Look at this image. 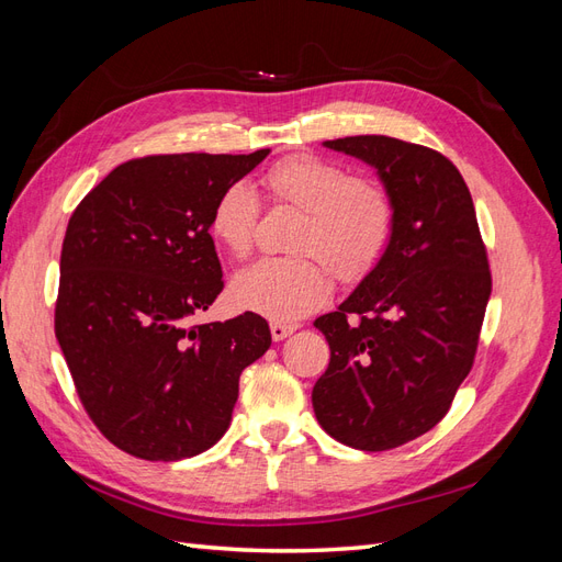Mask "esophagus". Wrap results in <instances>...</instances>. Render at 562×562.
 Instances as JSON below:
<instances>
[{
  "instance_id": "1",
  "label": "esophagus",
  "mask_w": 562,
  "mask_h": 562,
  "mask_svg": "<svg viewBox=\"0 0 562 562\" xmlns=\"http://www.w3.org/2000/svg\"><path fill=\"white\" fill-rule=\"evenodd\" d=\"M295 328L297 326H293V323H281V321H274V323H269V330H271V337L277 339H285L288 335H293L295 333Z\"/></svg>"
}]
</instances>
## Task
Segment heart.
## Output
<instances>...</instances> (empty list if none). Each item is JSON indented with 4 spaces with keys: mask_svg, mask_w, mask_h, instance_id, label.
<instances>
[{
    "mask_svg": "<svg viewBox=\"0 0 562 562\" xmlns=\"http://www.w3.org/2000/svg\"><path fill=\"white\" fill-rule=\"evenodd\" d=\"M274 206L300 211L288 248L293 258H267L241 271L234 297L241 307L277 321H295L330 293L328 269L339 281H359L380 262L396 223L389 187L372 176H349L337 161L291 155L262 176ZM260 220V199L248 184L225 187L213 203L211 234L234 258H248Z\"/></svg>",
    "mask_w": 562,
    "mask_h": 562,
    "instance_id": "b5f03b06",
    "label": "heart"
}]
</instances>
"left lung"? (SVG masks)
I'll use <instances>...</instances> for the list:
<instances>
[{
    "label": "left lung",
    "instance_id": "8db88e82",
    "mask_svg": "<svg viewBox=\"0 0 562 562\" xmlns=\"http://www.w3.org/2000/svg\"><path fill=\"white\" fill-rule=\"evenodd\" d=\"M323 145L375 166L396 203L375 269L314 321L330 347L312 391L318 424L382 452L434 429L469 375L492 291L487 250L469 187L440 151L389 135Z\"/></svg>",
    "mask_w": 562,
    "mask_h": 562
}]
</instances>
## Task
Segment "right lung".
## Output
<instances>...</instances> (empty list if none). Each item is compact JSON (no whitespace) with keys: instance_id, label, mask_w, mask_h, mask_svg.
Segmentation results:
<instances>
[{"instance_id":"obj_1","label":"right lung","mask_w":562,"mask_h":562,"mask_svg":"<svg viewBox=\"0 0 562 562\" xmlns=\"http://www.w3.org/2000/svg\"><path fill=\"white\" fill-rule=\"evenodd\" d=\"M267 155L131 159L67 223L56 337L83 411L119 450L176 462L215 446L244 368L269 349L252 312L190 326L225 285L213 203Z\"/></svg>"}]
</instances>
